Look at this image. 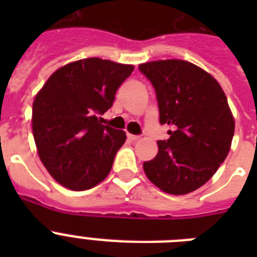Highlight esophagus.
<instances>
[{"label":"esophagus","mask_w":257,"mask_h":257,"mask_svg":"<svg viewBox=\"0 0 257 257\" xmlns=\"http://www.w3.org/2000/svg\"><path fill=\"white\" fill-rule=\"evenodd\" d=\"M128 139L132 141H137L140 139V136H137V135H128Z\"/></svg>","instance_id":"1"}]
</instances>
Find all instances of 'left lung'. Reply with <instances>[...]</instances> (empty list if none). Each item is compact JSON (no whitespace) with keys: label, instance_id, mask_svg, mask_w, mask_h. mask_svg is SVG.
Masks as SVG:
<instances>
[{"label":"left lung","instance_id":"left-lung-1","mask_svg":"<svg viewBox=\"0 0 257 257\" xmlns=\"http://www.w3.org/2000/svg\"><path fill=\"white\" fill-rule=\"evenodd\" d=\"M139 69L156 92L161 125L168 140L145 161V175L161 191L187 195L207 183L231 148L235 121L219 82L183 60L145 62Z\"/></svg>","mask_w":257,"mask_h":257}]
</instances>
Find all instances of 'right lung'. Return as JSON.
I'll return each instance as SVG.
<instances>
[{
  "instance_id": "obj_1",
  "label": "right lung",
  "mask_w": 257,
  "mask_h": 257,
  "mask_svg": "<svg viewBox=\"0 0 257 257\" xmlns=\"http://www.w3.org/2000/svg\"><path fill=\"white\" fill-rule=\"evenodd\" d=\"M132 65L93 57L56 70L33 102L38 156L56 181L72 191L90 189L108 176L125 132L102 125Z\"/></svg>"
}]
</instances>
